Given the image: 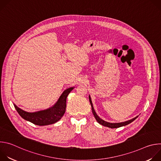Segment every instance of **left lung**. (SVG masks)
I'll use <instances>...</instances> for the list:
<instances>
[{
  "instance_id": "left-lung-1",
  "label": "left lung",
  "mask_w": 161,
  "mask_h": 161,
  "mask_svg": "<svg viewBox=\"0 0 161 161\" xmlns=\"http://www.w3.org/2000/svg\"><path fill=\"white\" fill-rule=\"evenodd\" d=\"M89 101H90V104H91V106H92V113H93V114H94L95 119H96L97 122L99 124H100L101 125H102L103 126L108 127H109V128H111V129L119 128V127H122V126H125V125H127L130 124L131 122H132L134 120H136L137 117H138V116H137L135 118H134V119H131L130 120H128V121H126V122H120V123H109V122H106V121L103 120V119H101L97 115V113H96V111L94 110V108L93 107L92 103V100H91V98H90V96H89Z\"/></svg>"
}]
</instances>
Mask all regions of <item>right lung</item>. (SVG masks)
Masks as SVG:
<instances>
[{"mask_svg":"<svg viewBox=\"0 0 161 161\" xmlns=\"http://www.w3.org/2000/svg\"><path fill=\"white\" fill-rule=\"evenodd\" d=\"M74 87L65 90L60 96L57 102L51 108L47 109L30 113L24 111L14 104V106L19 115L25 120H27L37 125H48L58 122L63 117L65 112L66 99Z\"/></svg>","mask_w":161,"mask_h":161,"instance_id":"obj_1","label":"right lung"}]
</instances>
